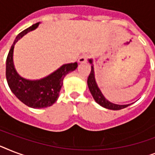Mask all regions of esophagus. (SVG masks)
Listing matches in <instances>:
<instances>
[{"mask_svg": "<svg viewBox=\"0 0 155 155\" xmlns=\"http://www.w3.org/2000/svg\"><path fill=\"white\" fill-rule=\"evenodd\" d=\"M87 58H88V55H87V54H82L80 58H78V62L80 63H86L87 60Z\"/></svg>", "mask_w": 155, "mask_h": 155, "instance_id": "1", "label": "esophagus"}]
</instances>
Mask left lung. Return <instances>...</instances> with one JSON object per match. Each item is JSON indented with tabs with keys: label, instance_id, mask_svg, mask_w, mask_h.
<instances>
[{
	"label": "left lung",
	"instance_id": "obj_1",
	"mask_svg": "<svg viewBox=\"0 0 155 155\" xmlns=\"http://www.w3.org/2000/svg\"><path fill=\"white\" fill-rule=\"evenodd\" d=\"M89 63L92 64V59H89ZM91 72L90 75H88L87 78V86L90 90L91 94L92 95V97L94 98L97 104H99L100 105L104 107V108H108V109H112V110H120L122 108H126L127 106L130 104H116L111 103L110 101H108V100L105 99V97H104V95L102 94V92H101V90L97 86V84L95 80V74H94V68L93 65L91 66Z\"/></svg>",
	"mask_w": 155,
	"mask_h": 155
}]
</instances>
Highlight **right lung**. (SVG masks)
Here are the masks:
<instances>
[{
	"instance_id": "right-lung-1",
	"label": "right lung",
	"mask_w": 155,
	"mask_h": 155,
	"mask_svg": "<svg viewBox=\"0 0 155 155\" xmlns=\"http://www.w3.org/2000/svg\"><path fill=\"white\" fill-rule=\"evenodd\" d=\"M38 25L39 22L34 24L16 37L6 58L5 75L8 87L19 101L34 108L51 106L58 100L66 75L75 71L78 67L76 62L64 64L47 77L37 80H26L18 75L13 60L14 45L28 32L35 30Z\"/></svg>"
}]
</instances>
